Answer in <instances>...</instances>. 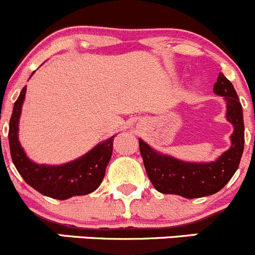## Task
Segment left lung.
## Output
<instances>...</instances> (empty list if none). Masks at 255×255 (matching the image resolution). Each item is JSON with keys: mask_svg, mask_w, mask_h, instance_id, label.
Returning <instances> with one entry per match:
<instances>
[{"mask_svg": "<svg viewBox=\"0 0 255 255\" xmlns=\"http://www.w3.org/2000/svg\"><path fill=\"white\" fill-rule=\"evenodd\" d=\"M213 91L227 102V120L235 127L232 145L216 161L186 163L153 150L139 139V150L149 180L161 194L197 199L213 195L226 186L237 171L244 149V123L242 105L235 87L222 73L218 74Z\"/></svg>", "mask_w": 255, "mask_h": 255, "instance_id": "obj_1", "label": "left lung"}]
</instances>
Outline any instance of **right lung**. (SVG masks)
<instances>
[{
	"instance_id": "add662e5",
	"label": "right lung",
	"mask_w": 255,
	"mask_h": 255,
	"mask_svg": "<svg viewBox=\"0 0 255 255\" xmlns=\"http://www.w3.org/2000/svg\"><path fill=\"white\" fill-rule=\"evenodd\" d=\"M24 86L14 102L9 120L8 142L14 166L28 185L42 195L56 200L87 195L95 191L104 180L106 166L112 156L113 139L97 144L81 158L58 166L39 165L27 158L18 140V120L25 97Z\"/></svg>"
}]
</instances>
